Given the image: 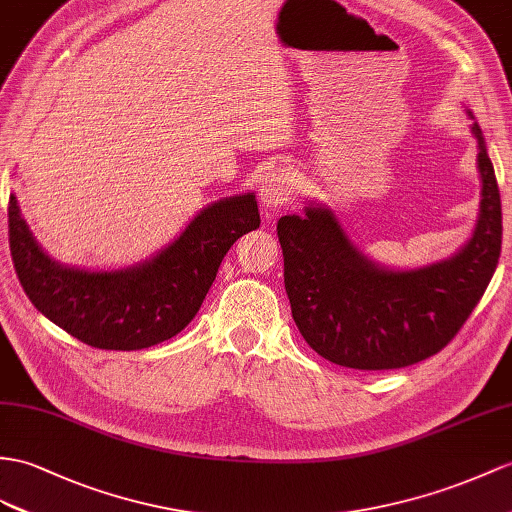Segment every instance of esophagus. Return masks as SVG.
I'll use <instances>...</instances> for the list:
<instances>
[{"label":"esophagus","mask_w":512,"mask_h":512,"mask_svg":"<svg viewBox=\"0 0 512 512\" xmlns=\"http://www.w3.org/2000/svg\"><path fill=\"white\" fill-rule=\"evenodd\" d=\"M293 189L295 180L291 169L273 167L265 173L263 182H260V199H263V204L267 208H278L293 197Z\"/></svg>","instance_id":"obj_1"}]
</instances>
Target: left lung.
<instances>
[{"label":"left lung","mask_w":512,"mask_h":512,"mask_svg":"<svg viewBox=\"0 0 512 512\" xmlns=\"http://www.w3.org/2000/svg\"><path fill=\"white\" fill-rule=\"evenodd\" d=\"M469 119L473 112L467 110ZM478 145L480 208L469 241L450 258L391 269L360 252L334 210L308 202L284 215L278 239L284 289L295 326L313 350L350 369H400L441 352L476 308L502 249V202L482 130Z\"/></svg>","instance_id":"obj_1"}]
</instances>
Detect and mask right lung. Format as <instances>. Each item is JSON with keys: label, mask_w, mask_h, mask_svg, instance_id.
<instances>
[{"label": "right lung", "mask_w": 512, "mask_h": 512, "mask_svg": "<svg viewBox=\"0 0 512 512\" xmlns=\"http://www.w3.org/2000/svg\"><path fill=\"white\" fill-rule=\"evenodd\" d=\"M260 226L254 193L217 199L154 256L121 269L62 265L34 239L15 193L10 254L30 302L49 321L99 350H143L171 339L197 315L228 249Z\"/></svg>", "instance_id": "obj_1"}]
</instances>
